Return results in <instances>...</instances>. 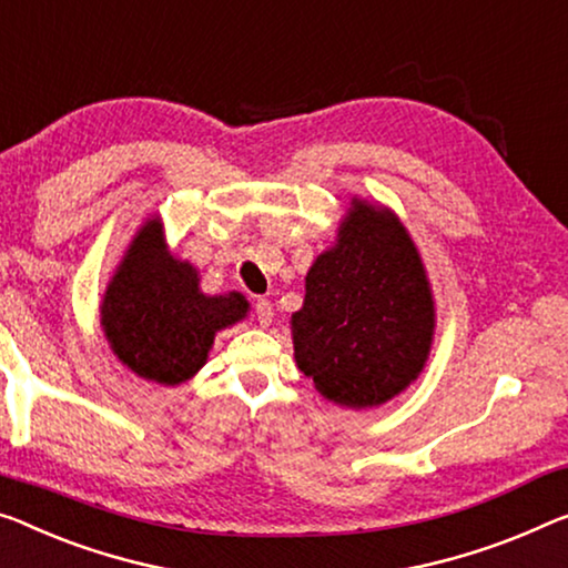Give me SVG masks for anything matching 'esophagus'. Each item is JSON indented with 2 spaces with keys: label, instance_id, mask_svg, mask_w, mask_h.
Wrapping results in <instances>:
<instances>
[{
  "label": "esophagus",
  "instance_id": "esophagus-1",
  "mask_svg": "<svg viewBox=\"0 0 568 568\" xmlns=\"http://www.w3.org/2000/svg\"><path fill=\"white\" fill-rule=\"evenodd\" d=\"M254 310H256V320H258L261 327L272 325V320H274V304L272 302L261 296V300H256V307Z\"/></svg>",
  "mask_w": 568,
  "mask_h": 568
}]
</instances>
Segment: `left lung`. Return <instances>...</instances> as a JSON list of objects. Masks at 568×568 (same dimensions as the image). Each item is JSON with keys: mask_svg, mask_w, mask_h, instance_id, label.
I'll use <instances>...</instances> for the list:
<instances>
[{"mask_svg": "<svg viewBox=\"0 0 568 568\" xmlns=\"http://www.w3.org/2000/svg\"><path fill=\"white\" fill-rule=\"evenodd\" d=\"M434 325L432 286L412 235L388 207L353 197L292 314L296 368L333 404L381 406L424 371Z\"/></svg>", "mask_w": 568, "mask_h": 568, "instance_id": "left-lung-1", "label": "left lung"}]
</instances>
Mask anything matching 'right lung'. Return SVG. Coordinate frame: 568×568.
<instances>
[{"label": "right lung", "instance_id": "right-lung-1", "mask_svg": "<svg viewBox=\"0 0 568 568\" xmlns=\"http://www.w3.org/2000/svg\"><path fill=\"white\" fill-rule=\"evenodd\" d=\"M239 292L207 296L197 268L164 246L160 217L129 243L101 302V327L113 355L139 378L178 386L203 368L217 329L246 317Z\"/></svg>", "mask_w": 568, "mask_h": 568}]
</instances>
